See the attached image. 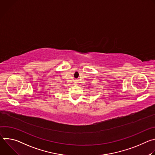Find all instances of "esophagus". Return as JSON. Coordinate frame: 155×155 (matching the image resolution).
<instances>
[{
    "label": "esophagus",
    "mask_w": 155,
    "mask_h": 155,
    "mask_svg": "<svg viewBox=\"0 0 155 155\" xmlns=\"http://www.w3.org/2000/svg\"><path fill=\"white\" fill-rule=\"evenodd\" d=\"M74 85H78V84H79V83H78V81H75V82L74 83Z\"/></svg>",
    "instance_id": "34e87169"
}]
</instances>
